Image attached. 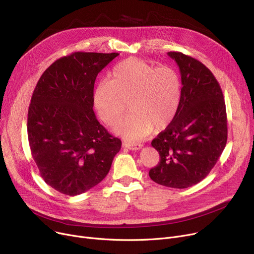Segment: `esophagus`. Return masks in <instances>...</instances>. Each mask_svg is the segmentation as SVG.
I'll return each mask as SVG.
<instances>
[{
  "mask_svg": "<svg viewBox=\"0 0 254 254\" xmlns=\"http://www.w3.org/2000/svg\"><path fill=\"white\" fill-rule=\"evenodd\" d=\"M124 146L130 150H139L143 147V144L141 143H131V142H124Z\"/></svg>",
  "mask_w": 254,
  "mask_h": 254,
  "instance_id": "esophagus-1",
  "label": "esophagus"
}]
</instances>
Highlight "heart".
Here are the masks:
<instances>
[{"label":"heart","instance_id":"b5f03b06","mask_svg":"<svg viewBox=\"0 0 254 254\" xmlns=\"http://www.w3.org/2000/svg\"><path fill=\"white\" fill-rule=\"evenodd\" d=\"M181 78L171 65L155 66L138 58L117 64L110 79L98 84L93 104L103 122L116 126L128 102L131 111L115 130L127 140L149 136L154 126L162 128L175 117L181 100Z\"/></svg>","mask_w":254,"mask_h":254}]
</instances>
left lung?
Here are the masks:
<instances>
[{"instance_id":"8db88e82","label":"left lung","mask_w":254,"mask_h":254,"mask_svg":"<svg viewBox=\"0 0 254 254\" xmlns=\"http://www.w3.org/2000/svg\"><path fill=\"white\" fill-rule=\"evenodd\" d=\"M181 74V100L175 117L151 142L159 163L150 178L172 189L202 181L217 163L228 140L223 93L214 75L199 61L171 51Z\"/></svg>"}]
</instances>
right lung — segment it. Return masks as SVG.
I'll return each instance as SVG.
<instances>
[{
	"label": "right lung",
	"mask_w": 254,
	"mask_h": 254,
	"mask_svg": "<svg viewBox=\"0 0 254 254\" xmlns=\"http://www.w3.org/2000/svg\"><path fill=\"white\" fill-rule=\"evenodd\" d=\"M118 53L74 52L45 70L35 87L28 113L32 156L44 181L77 195L108 174L122 147L93 112L98 74Z\"/></svg>",
	"instance_id": "add662e5"
}]
</instances>
